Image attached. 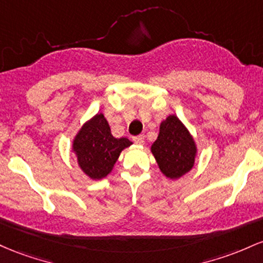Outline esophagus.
Listing matches in <instances>:
<instances>
[{
    "label": "esophagus",
    "instance_id": "esophagus-1",
    "mask_svg": "<svg viewBox=\"0 0 263 263\" xmlns=\"http://www.w3.org/2000/svg\"><path fill=\"white\" fill-rule=\"evenodd\" d=\"M133 140H134V143L138 144V145H143L144 141H145V137H144V135H138V137L133 138Z\"/></svg>",
    "mask_w": 263,
    "mask_h": 263
}]
</instances>
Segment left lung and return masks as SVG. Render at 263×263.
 <instances>
[{
	"label": "left lung",
	"instance_id": "1",
	"mask_svg": "<svg viewBox=\"0 0 263 263\" xmlns=\"http://www.w3.org/2000/svg\"><path fill=\"white\" fill-rule=\"evenodd\" d=\"M152 153L161 173L166 178L176 180L193 169L197 147L181 120L176 116H169L160 124Z\"/></svg>",
	"mask_w": 263,
	"mask_h": 263
}]
</instances>
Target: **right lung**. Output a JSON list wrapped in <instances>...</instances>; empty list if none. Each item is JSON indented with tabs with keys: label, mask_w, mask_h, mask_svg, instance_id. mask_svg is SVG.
Masks as SVG:
<instances>
[{
	"label": "right lung",
	"mask_w": 263,
	"mask_h": 263,
	"mask_svg": "<svg viewBox=\"0 0 263 263\" xmlns=\"http://www.w3.org/2000/svg\"><path fill=\"white\" fill-rule=\"evenodd\" d=\"M132 144L126 138H114L107 119L98 113L79 129L72 149L85 175L99 180L113 170L120 153Z\"/></svg>",
	"instance_id": "1"
}]
</instances>
